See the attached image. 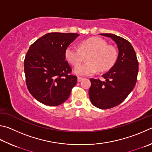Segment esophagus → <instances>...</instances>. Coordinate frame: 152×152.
Returning <instances> with one entry per match:
<instances>
[{
  "label": "esophagus",
  "mask_w": 152,
  "mask_h": 152,
  "mask_svg": "<svg viewBox=\"0 0 152 152\" xmlns=\"http://www.w3.org/2000/svg\"><path fill=\"white\" fill-rule=\"evenodd\" d=\"M83 80V77H77V81L78 82H81V81Z\"/></svg>",
  "instance_id": "1"
}]
</instances>
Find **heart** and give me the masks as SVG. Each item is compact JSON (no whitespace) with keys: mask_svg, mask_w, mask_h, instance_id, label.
<instances>
[{"mask_svg":"<svg viewBox=\"0 0 152 152\" xmlns=\"http://www.w3.org/2000/svg\"><path fill=\"white\" fill-rule=\"evenodd\" d=\"M88 54V62L77 65L83 60V55ZM65 58L71 65H77L74 69L76 74L89 75L110 69L115 63L117 53L114 48L107 46L104 40L99 37H91L80 42L79 48L70 45L65 50Z\"/></svg>","mask_w":152,"mask_h":152,"instance_id":"obj_1","label":"heart"}]
</instances>
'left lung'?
Returning <instances> with one entry per match:
<instances>
[{"mask_svg": "<svg viewBox=\"0 0 152 152\" xmlns=\"http://www.w3.org/2000/svg\"><path fill=\"white\" fill-rule=\"evenodd\" d=\"M110 37L118 45V55L113 66L99 79H90L89 99L93 105L102 110H107L120 104L134 88L138 73V61L131 43L114 34L103 33Z\"/></svg>", "mask_w": 152, "mask_h": 152, "instance_id": "left-lung-1", "label": "left lung"}]
</instances>
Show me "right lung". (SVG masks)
I'll list each match as a JSON object with an SVG mask.
<instances>
[{
  "mask_svg": "<svg viewBox=\"0 0 152 152\" xmlns=\"http://www.w3.org/2000/svg\"><path fill=\"white\" fill-rule=\"evenodd\" d=\"M77 33H50L32 44L24 61L28 91L42 104L61 105L68 99L77 77L65 60V50Z\"/></svg>",
  "mask_w": 152,
  "mask_h": 152,
  "instance_id": "right-lung-1",
  "label": "right lung"
}]
</instances>
